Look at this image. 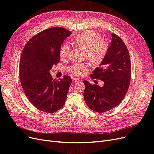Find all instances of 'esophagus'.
Instances as JSON below:
<instances>
[{"mask_svg":"<svg viewBox=\"0 0 154 154\" xmlns=\"http://www.w3.org/2000/svg\"><path fill=\"white\" fill-rule=\"evenodd\" d=\"M72 81L75 83V82H79V81H80V80H79V79H73Z\"/></svg>","mask_w":154,"mask_h":154,"instance_id":"esophagus-1","label":"esophagus"}]
</instances>
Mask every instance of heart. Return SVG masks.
I'll return each mask as SVG.
<instances>
[{"mask_svg":"<svg viewBox=\"0 0 154 154\" xmlns=\"http://www.w3.org/2000/svg\"><path fill=\"white\" fill-rule=\"evenodd\" d=\"M74 45L84 51L85 56L93 65L98 66L106 57L108 51V44L94 31H86L77 35L73 41ZM70 52L69 45H64L60 51L62 59L68 57ZM88 68V65L85 63L75 64L70 70L72 74L77 76H82Z\"/></svg>","mask_w":154,"mask_h":154,"instance_id":"1","label":"heart"}]
</instances>
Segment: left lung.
Here are the masks:
<instances>
[{
	"mask_svg": "<svg viewBox=\"0 0 154 154\" xmlns=\"http://www.w3.org/2000/svg\"><path fill=\"white\" fill-rule=\"evenodd\" d=\"M112 40L106 57L91 77L100 79L103 87L92 85L84 80L87 106L94 111L102 113L117 107L122 101L131 82V65L128 51L123 40L111 33Z\"/></svg>",
	"mask_w": 154,
	"mask_h": 154,
	"instance_id": "8db88e82",
	"label": "left lung"
}]
</instances>
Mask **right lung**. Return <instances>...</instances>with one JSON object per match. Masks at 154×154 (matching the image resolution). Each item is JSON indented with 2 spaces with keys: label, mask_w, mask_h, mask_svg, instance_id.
Wrapping results in <instances>:
<instances>
[{
  "label": "right lung",
  "mask_w": 154,
  "mask_h": 154,
  "mask_svg": "<svg viewBox=\"0 0 154 154\" xmlns=\"http://www.w3.org/2000/svg\"><path fill=\"white\" fill-rule=\"evenodd\" d=\"M60 27L45 29L32 37L24 47L19 64V76L29 100L41 111L54 113L66 100L72 79L67 75L53 79L50 70L59 62L63 40L71 35Z\"/></svg>",
  "instance_id": "add662e5"
}]
</instances>
